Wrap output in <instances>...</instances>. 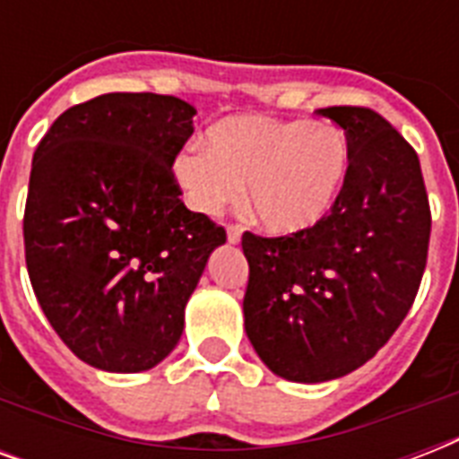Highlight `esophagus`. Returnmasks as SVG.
Returning <instances> with one entry per match:
<instances>
[{"label": "esophagus", "mask_w": 459, "mask_h": 459, "mask_svg": "<svg viewBox=\"0 0 459 459\" xmlns=\"http://www.w3.org/2000/svg\"><path fill=\"white\" fill-rule=\"evenodd\" d=\"M240 236H243V229H240V226H229V229H226V238H229L230 245L240 243Z\"/></svg>", "instance_id": "obj_1"}]
</instances>
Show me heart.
I'll list each match as a JSON object with an SVG mask.
<instances>
[{
  "mask_svg": "<svg viewBox=\"0 0 459 459\" xmlns=\"http://www.w3.org/2000/svg\"><path fill=\"white\" fill-rule=\"evenodd\" d=\"M171 176L187 204L219 214L243 193L272 236H300L326 221L350 176L348 135L333 124L236 114L204 131V150L176 154Z\"/></svg>",
  "mask_w": 459,
  "mask_h": 459,
  "instance_id": "heart-1",
  "label": "heart"
}]
</instances>
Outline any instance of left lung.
<instances>
[{
  "mask_svg": "<svg viewBox=\"0 0 459 459\" xmlns=\"http://www.w3.org/2000/svg\"><path fill=\"white\" fill-rule=\"evenodd\" d=\"M348 135L350 176L326 221L243 236L245 333L276 377L324 384L369 362L405 319L427 266L431 212L420 157L377 111H316Z\"/></svg>",
  "mask_w": 459,
  "mask_h": 459,
  "instance_id": "left-lung-1",
  "label": "left lung"
}]
</instances>
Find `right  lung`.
I'll return each mask as SVG.
<instances>
[{
	"mask_svg": "<svg viewBox=\"0 0 459 459\" xmlns=\"http://www.w3.org/2000/svg\"><path fill=\"white\" fill-rule=\"evenodd\" d=\"M195 114L178 97L109 92L64 111L32 154L28 276L47 321L95 369L138 374L171 355L226 243L171 176Z\"/></svg>",
	"mask_w": 459,
	"mask_h": 459,
	"instance_id": "obj_1",
	"label": "right lung"
}]
</instances>
